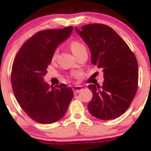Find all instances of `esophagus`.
I'll return each instance as SVG.
<instances>
[{"label": "esophagus", "mask_w": 151, "mask_h": 151, "mask_svg": "<svg viewBox=\"0 0 151 151\" xmlns=\"http://www.w3.org/2000/svg\"><path fill=\"white\" fill-rule=\"evenodd\" d=\"M82 86H74V87L73 88V91H74V94H76V93H79V91H81L82 90Z\"/></svg>", "instance_id": "esophagus-1"}]
</instances>
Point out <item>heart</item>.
<instances>
[{"label":"heart","mask_w":151,"mask_h":151,"mask_svg":"<svg viewBox=\"0 0 151 151\" xmlns=\"http://www.w3.org/2000/svg\"><path fill=\"white\" fill-rule=\"evenodd\" d=\"M70 46L71 50H72V52H73V54L75 55V56L76 55H77L79 52H81L82 50H86L85 46H84L81 42H79V40H72V42H70ZM58 53H59L58 48H56V49L53 51L52 55V59L53 60H55V59L57 58V57H58Z\"/></svg>","instance_id":"b5f03b06"}]
</instances>
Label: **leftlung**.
Returning a JSON list of instances; mask_svg holds the SVG:
<instances>
[{"mask_svg":"<svg viewBox=\"0 0 151 151\" xmlns=\"http://www.w3.org/2000/svg\"><path fill=\"white\" fill-rule=\"evenodd\" d=\"M89 46L91 62L103 70L104 81L89 84L93 97L88 109L101 120L119 117L132 103L138 89V62L126 42L109 26L93 23L76 28Z\"/></svg>","mask_w":151,"mask_h":151,"instance_id":"obj_1","label":"left lung"}]
</instances>
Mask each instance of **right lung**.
<instances>
[{
	"label": "right lung",
	"mask_w": 151,
	"mask_h": 151,
	"mask_svg": "<svg viewBox=\"0 0 151 151\" xmlns=\"http://www.w3.org/2000/svg\"><path fill=\"white\" fill-rule=\"evenodd\" d=\"M73 27L36 32L17 53L11 71L15 97L26 114L43 124L56 122L64 116L74 93L65 84L50 86L43 81L53 51L70 36Z\"/></svg>",
	"instance_id": "right-lung-1"
}]
</instances>
